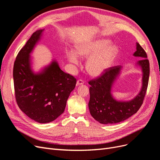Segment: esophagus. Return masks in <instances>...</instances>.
<instances>
[{"label": "esophagus", "instance_id": "1", "mask_svg": "<svg viewBox=\"0 0 160 160\" xmlns=\"http://www.w3.org/2000/svg\"><path fill=\"white\" fill-rule=\"evenodd\" d=\"M84 83H85V81L83 80H82V79L77 80V86L80 85H83V84H84Z\"/></svg>", "mask_w": 160, "mask_h": 160}]
</instances>
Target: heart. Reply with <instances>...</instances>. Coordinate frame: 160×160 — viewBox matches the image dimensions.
Masks as SVG:
<instances>
[{
    "label": "heart",
    "instance_id": "obj_1",
    "mask_svg": "<svg viewBox=\"0 0 160 160\" xmlns=\"http://www.w3.org/2000/svg\"><path fill=\"white\" fill-rule=\"evenodd\" d=\"M107 40H98L89 42H85L78 45L76 52L81 57H88L86 63V69L93 76L101 75L107 69L112 60L115 52V48L108 45ZM67 58L73 65L79 63V58L76 53L69 51L67 52Z\"/></svg>",
    "mask_w": 160,
    "mask_h": 160
}]
</instances>
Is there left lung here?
<instances>
[{"mask_svg":"<svg viewBox=\"0 0 160 160\" xmlns=\"http://www.w3.org/2000/svg\"><path fill=\"white\" fill-rule=\"evenodd\" d=\"M135 57H139L137 64L143 71V85L140 93L130 101H118L111 94V87L119 75L122 67L115 66L106 69L98 78L89 81L90 113L96 121L103 124L118 123L128 119L141 108L148 86L149 76V62L146 52L139 43Z\"/></svg>","mask_w":160,"mask_h":160,"instance_id":"left-lung-1","label":"left lung"}]
</instances>
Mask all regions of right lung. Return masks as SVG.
<instances>
[{"instance_id":"1","label":"right lung","mask_w":160,"mask_h":160,"mask_svg":"<svg viewBox=\"0 0 160 160\" xmlns=\"http://www.w3.org/2000/svg\"><path fill=\"white\" fill-rule=\"evenodd\" d=\"M42 32L39 30L33 32L18 52L14 63L13 80L18 108L32 120L46 123L54 121L64 112L77 79L62 71L55 61L41 73H33L29 55Z\"/></svg>"}]
</instances>
